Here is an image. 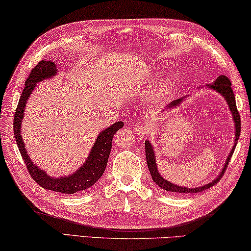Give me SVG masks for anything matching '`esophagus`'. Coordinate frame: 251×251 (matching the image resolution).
Wrapping results in <instances>:
<instances>
[{
    "mask_svg": "<svg viewBox=\"0 0 251 251\" xmlns=\"http://www.w3.org/2000/svg\"><path fill=\"white\" fill-rule=\"evenodd\" d=\"M135 130H136V133H137L138 135H145L146 133H147V128H146V127L143 126V125H137V126H136Z\"/></svg>",
    "mask_w": 251,
    "mask_h": 251,
    "instance_id": "34e87169",
    "label": "esophagus"
}]
</instances>
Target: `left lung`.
Segmentation results:
<instances>
[{"instance_id": "obj_1", "label": "left lung", "mask_w": 251, "mask_h": 251, "mask_svg": "<svg viewBox=\"0 0 251 251\" xmlns=\"http://www.w3.org/2000/svg\"><path fill=\"white\" fill-rule=\"evenodd\" d=\"M207 89H211L214 90L215 92L220 93L223 98H224L225 102L227 103V105H228L229 111L231 113V115H233V121H234V126H235V139H234V145L233 147H231L230 151L228 157H227L226 161L224 163V167L222 168V170L220 172V175H218L215 179L212 180L211 182H207L206 184L201 185V186H198V188H186V186H182V185H177L172 183V182L166 180L165 177H163L160 173H159L158 170V167H157V161H156V152H154V148H153V145L150 143L148 139H146L145 141V148H146V159H147V165H148V169L150 175H151V177L154 183L157 185H159V188L163 189L165 191H168V192H172V193H199V192H202V191L207 190L208 188H211V186L215 185L218 181L221 180V177L223 176V175L225 173V170L227 168V165H228V162L230 160V157L233 156L234 153V150L235 147L237 145V141L239 139V135H240V116H239V113L237 111V106H236V100H235V95L233 92V89H231V83H230V80L227 78L226 75H220L218 78L213 82L211 84H207L206 86ZM201 89V88H199ZM189 98L188 95L186 97H182L177 100H175V101H172L170 104H168V105L165 107L166 110L165 112H169L171 110H175L177 106L181 105L182 102L185 101V99ZM163 115H165V113H163Z\"/></svg>"}]
</instances>
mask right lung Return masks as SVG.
Here are the masks:
<instances>
[{
	"label": "right lung",
	"instance_id": "add662e5",
	"mask_svg": "<svg viewBox=\"0 0 251 251\" xmlns=\"http://www.w3.org/2000/svg\"><path fill=\"white\" fill-rule=\"evenodd\" d=\"M57 74L58 68L56 62L52 60H42L31 70L29 76L25 82V88L23 90L20 101H18L13 125H14V135L18 149H20L25 165L33 179L44 189L51 190L54 192L75 194L91 188L103 176L108 157H110L114 134L124 126V122L118 121L114 123L113 125L106 127L99 134L85 161L74 173L61 176H51L47 175L43 169L35 165L29 154L27 153L21 130L23 118L25 115L26 104L33 91L36 89V85L42 81L54 78Z\"/></svg>",
	"mask_w": 251,
	"mask_h": 251
}]
</instances>
